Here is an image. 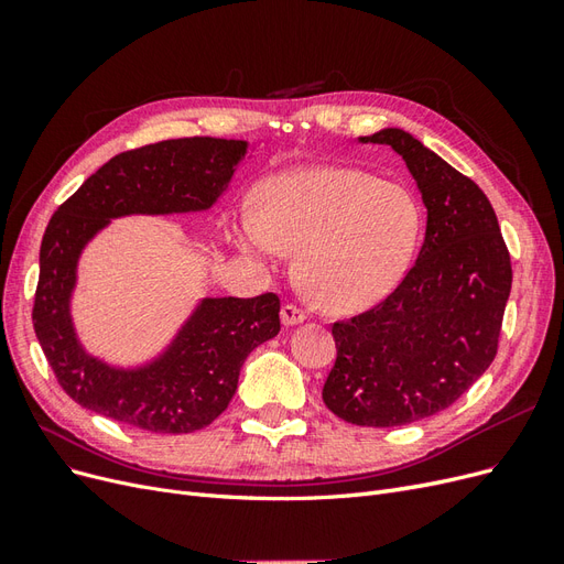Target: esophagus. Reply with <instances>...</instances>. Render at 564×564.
Returning a JSON list of instances; mask_svg holds the SVG:
<instances>
[{
	"label": "esophagus",
	"instance_id": "esophagus-1",
	"mask_svg": "<svg viewBox=\"0 0 564 564\" xmlns=\"http://www.w3.org/2000/svg\"><path fill=\"white\" fill-rule=\"evenodd\" d=\"M282 324L284 327H294V324H301V322H305L308 319V313L305 311H301L299 305H294V303H286V305H282Z\"/></svg>",
	"mask_w": 564,
	"mask_h": 564
}]
</instances>
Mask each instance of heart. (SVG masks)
<instances>
[{
    "instance_id": "obj_1",
    "label": "heart",
    "mask_w": 564,
    "mask_h": 564,
    "mask_svg": "<svg viewBox=\"0 0 564 564\" xmlns=\"http://www.w3.org/2000/svg\"><path fill=\"white\" fill-rule=\"evenodd\" d=\"M423 230L404 185L346 166L296 169L268 178L259 209L232 220L235 245L268 265L301 249L299 268L324 308L350 313L386 299L412 265Z\"/></svg>"
}]
</instances>
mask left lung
<instances>
[{
	"instance_id": "1",
	"label": "left lung",
	"mask_w": 564,
	"mask_h": 564,
	"mask_svg": "<svg viewBox=\"0 0 564 564\" xmlns=\"http://www.w3.org/2000/svg\"><path fill=\"white\" fill-rule=\"evenodd\" d=\"M357 141L398 152L429 220L395 292L334 322L336 362L322 400L348 423L395 429L454 404L494 362L513 270L497 214L468 176L402 129Z\"/></svg>"
}]
</instances>
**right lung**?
Masks as SVG:
<instances>
[{
  "instance_id": "1",
  "label": "right lung",
  "mask_w": 564,
  "mask_h": 564,
  "mask_svg": "<svg viewBox=\"0 0 564 564\" xmlns=\"http://www.w3.org/2000/svg\"><path fill=\"white\" fill-rule=\"evenodd\" d=\"M247 152V141L212 135L135 148L100 166L51 216L32 322L61 388L79 406L148 433L199 431L226 412L247 355L278 336L275 294L209 296L160 355L119 367L84 348L73 322L82 251L112 218L207 212Z\"/></svg>"
}]
</instances>
